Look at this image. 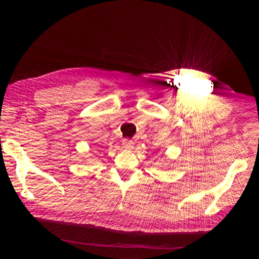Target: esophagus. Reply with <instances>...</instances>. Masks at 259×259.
<instances>
[{
  "label": "esophagus",
  "instance_id": "obj_1",
  "mask_svg": "<svg viewBox=\"0 0 259 259\" xmlns=\"http://www.w3.org/2000/svg\"><path fill=\"white\" fill-rule=\"evenodd\" d=\"M122 146H123L125 150H131V148L134 147V142L130 139H123L122 140Z\"/></svg>",
  "mask_w": 259,
  "mask_h": 259
}]
</instances>
